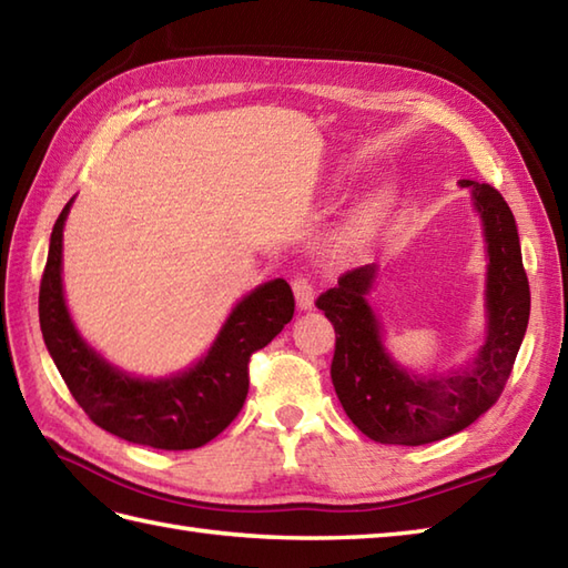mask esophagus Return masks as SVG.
Listing matches in <instances>:
<instances>
[{"label": "esophagus", "mask_w": 568, "mask_h": 568, "mask_svg": "<svg viewBox=\"0 0 568 568\" xmlns=\"http://www.w3.org/2000/svg\"><path fill=\"white\" fill-rule=\"evenodd\" d=\"M293 293H295V303H297L300 310H312V305H315V285H312L310 277L295 275L293 277Z\"/></svg>", "instance_id": "1"}]
</instances>
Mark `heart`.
Here are the masks:
<instances>
[{
    "instance_id": "heart-1",
    "label": "heart",
    "mask_w": 568,
    "mask_h": 568,
    "mask_svg": "<svg viewBox=\"0 0 568 568\" xmlns=\"http://www.w3.org/2000/svg\"><path fill=\"white\" fill-rule=\"evenodd\" d=\"M371 212H373V204H368V207L361 210V212H358V216L354 220V229H356V226H361V224H366V220L371 216ZM354 229H352V232H354Z\"/></svg>"
}]
</instances>
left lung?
<instances>
[{
  "mask_svg": "<svg viewBox=\"0 0 568 568\" xmlns=\"http://www.w3.org/2000/svg\"><path fill=\"white\" fill-rule=\"evenodd\" d=\"M458 185L470 187L488 244L486 342L466 368L422 378L395 364L366 300L376 283L373 263L346 271L315 303L336 332V397L348 419L373 442L419 446L466 429L496 405L525 339L529 283L515 216L488 183L462 180Z\"/></svg>",
  "mask_w": 568,
  "mask_h": 568,
  "instance_id": "left-lung-1",
  "label": "left lung"
}]
</instances>
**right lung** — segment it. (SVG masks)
Here are the masks:
<instances>
[{
    "label": "right lung",
    "instance_id": "obj_1",
    "mask_svg": "<svg viewBox=\"0 0 568 568\" xmlns=\"http://www.w3.org/2000/svg\"><path fill=\"white\" fill-rule=\"evenodd\" d=\"M72 200L53 224L39 291L48 354L68 390L94 425L126 442L183 452L212 442L244 407L251 354L293 320L295 297L283 277L258 285L226 317L207 356L168 378H134L82 339L63 297V226Z\"/></svg>",
    "mask_w": 568,
    "mask_h": 568
}]
</instances>
